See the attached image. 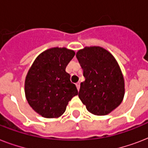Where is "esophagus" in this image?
<instances>
[{"label":"esophagus","instance_id":"esophagus-1","mask_svg":"<svg viewBox=\"0 0 148 148\" xmlns=\"http://www.w3.org/2000/svg\"><path fill=\"white\" fill-rule=\"evenodd\" d=\"M76 87H77V90H80V83H77Z\"/></svg>","mask_w":148,"mask_h":148}]
</instances>
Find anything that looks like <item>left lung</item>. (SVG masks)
Returning <instances> with one entry per match:
<instances>
[{
    "instance_id": "8db88e82",
    "label": "left lung",
    "mask_w": 148,
    "mask_h": 148,
    "mask_svg": "<svg viewBox=\"0 0 148 148\" xmlns=\"http://www.w3.org/2000/svg\"><path fill=\"white\" fill-rule=\"evenodd\" d=\"M85 81L78 97L95 115L110 114L123 101L124 79L118 63L108 51L99 46L85 47L76 53Z\"/></svg>"
}]
</instances>
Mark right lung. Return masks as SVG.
<instances>
[{
    "instance_id": "obj_1",
    "label": "right lung",
    "mask_w": 148,
    "mask_h": 148,
    "mask_svg": "<svg viewBox=\"0 0 148 148\" xmlns=\"http://www.w3.org/2000/svg\"><path fill=\"white\" fill-rule=\"evenodd\" d=\"M75 52L66 47H51L36 58L25 77L27 101L35 112L45 118H58L78 92L65 71Z\"/></svg>"
}]
</instances>
